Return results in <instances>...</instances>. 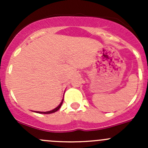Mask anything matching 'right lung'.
Here are the masks:
<instances>
[{"instance_id": "add662e5", "label": "right lung", "mask_w": 148, "mask_h": 148, "mask_svg": "<svg viewBox=\"0 0 148 148\" xmlns=\"http://www.w3.org/2000/svg\"><path fill=\"white\" fill-rule=\"evenodd\" d=\"M63 100H64V99H62V102H61L60 104H59V105L57 107H56V108H55V109H53V110H51V111H49V112H38V113H41V114H51V113L55 112H56V111H57V110H59V108H60L61 106H62V103H63Z\"/></svg>"}]
</instances>
